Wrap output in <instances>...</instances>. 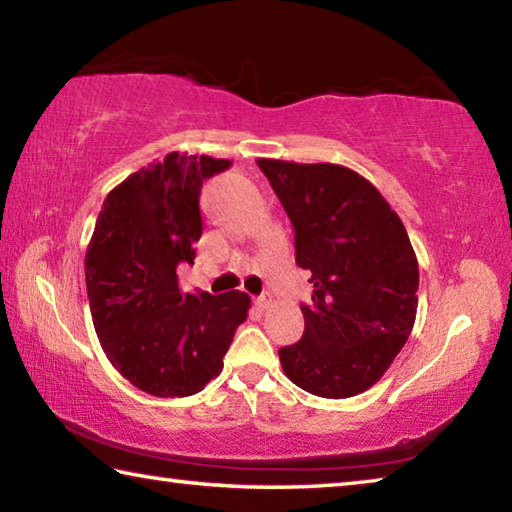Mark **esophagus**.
<instances>
[{"label":"esophagus","instance_id":"1","mask_svg":"<svg viewBox=\"0 0 512 512\" xmlns=\"http://www.w3.org/2000/svg\"><path fill=\"white\" fill-rule=\"evenodd\" d=\"M255 307L257 309H268V307H271V298H268V296H259V298H255Z\"/></svg>","mask_w":512,"mask_h":512}]
</instances>
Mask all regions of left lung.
<instances>
[{
    "mask_svg": "<svg viewBox=\"0 0 512 512\" xmlns=\"http://www.w3.org/2000/svg\"><path fill=\"white\" fill-rule=\"evenodd\" d=\"M311 271L305 334L280 350L302 391L329 400L375 386L409 339L418 311V257L379 189L341 164L259 158Z\"/></svg>",
    "mask_w": 512,
    "mask_h": 512,
    "instance_id": "left-lung-1",
    "label": "left lung"
}]
</instances>
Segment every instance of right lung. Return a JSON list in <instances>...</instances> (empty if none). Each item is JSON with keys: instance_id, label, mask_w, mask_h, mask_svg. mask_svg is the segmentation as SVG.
<instances>
[{"instance_id": "1", "label": "right lung", "mask_w": 512, "mask_h": 512, "mask_svg": "<svg viewBox=\"0 0 512 512\" xmlns=\"http://www.w3.org/2000/svg\"><path fill=\"white\" fill-rule=\"evenodd\" d=\"M230 164L173 151L112 189L94 225L85 253L94 329L119 375L149 395L203 391L248 318V293H183L176 275L196 257L203 180Z\"/></svg>"}]
</instances>
